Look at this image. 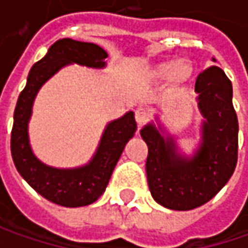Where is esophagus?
I'll use <instances>...</instances> for the list:
<instances>
[{
  "label": "esophagus",
  "mask_w": 248,
  "mask_h": 248,
  "mask_svg": "<svg viewBox=\"0 0 248 248\" xmlns=\"http://www.w3.org/2000/svg\"><path fill=\"white\" fill-rule=\"evenodd\" d=\"M148 116L149 111L145 108H138V109L135 110V120L138 123V127H142L145 124V121L148 120Z\"/></svg>",
  "instance_id": "34e87169"
}]
</instances>
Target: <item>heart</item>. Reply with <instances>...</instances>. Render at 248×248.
Listing matches in <instances>:
<instances>
[{
	"mask_svg": "<svg viewBox=\"0 0 248 248\" xmlns=\"http://www.w3.org/2000/svg\"><path fill=\"white\" fill-rule=\"evenodd\" d=\"M193 72H195V67L190 61L168 59V61H163V62L152 66L149 70V74L155 80H163V78L168 77L172 87H182L184 84L190 80Z\"/></svg>",
	"mask_w": 248,
	"mask_h": 248,
	"instance_id": "heart-1",
	"label": "heart"
}]
</instances>
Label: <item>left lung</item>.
Returning a JSON list of instances; mask_svg holds the SVG:
<instances>
[{
  "label": "left lung",
  "instance_id": "obj_1",
  "mask_svg": "<svg viewBox=\"0 0 248 248\" xmlns=\"http://www.w3.org/2000/svg\"><path fill=\"white\" fill-rule=\"evenodd\" d=\"M197 106L203 116L202 140L192 156L182 153L175 138L157 120L140 129L149 149L146 175L158 204L187 211L211 200L229 181L237 163L239 123L232 103V82L211 66L196 78Z\"/></svg>",
  "mask_w": 248,
  "mask_h": 248
}]
</instances>
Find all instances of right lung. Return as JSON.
Wrapping results in <instances>:
<instances>
[{
  "mask_svg": "<svg viewBox=\"0 0 248 248\" xmlns=\"http://www.w3.org/2000/svg\"><path fill=\"white\" fill-rule=\"evenodd\" d=\"M108 52L99 45L63 38L53 44L41 61L34 63L20 92L14 114L11 152L15 167L24 181L46 200L63 207L92 204L103 195L113 170L127 142L135 135L134 111L110 121L102 134L95 155L87 164L76 168H56L34 155L29 138V121L38 91L61 69L77 63L91 69H103Z\"/></svg>",
  "mask_w": 248,
  "mask_h": 248,
  "instance_id": "right-lung-1",
  "label": "right lung"
}]
</instances>
